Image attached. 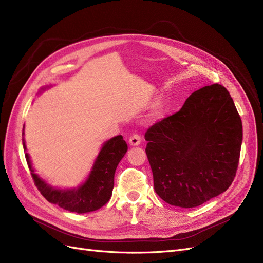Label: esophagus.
I'll return each instance as SVG.
<instances>
[{"label": "esophagus", "instance_id": "34e87169", "mask_svg": "<svg viewBox=\"0 0 263 263\" xmlns=\"http://www.w3.org/2000/svg\"><path fill=\"white\" fill-rule=\"evenodd\" d=\"M140 142H141V136L140 135L134 134L133 136H130L129 143L132 144V146H138V144H140Z\"/></svg>", "mask_w": 263, "mask_h": 263}]
</instances>
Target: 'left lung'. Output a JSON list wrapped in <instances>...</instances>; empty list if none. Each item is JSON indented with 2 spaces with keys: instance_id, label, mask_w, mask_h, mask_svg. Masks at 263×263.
Instances as JSON below:
<instances>
[{
  "instance_id": "left-lung-1",
  "label": "left lung",
  "mask_w": 263,
  "mask_h": 263,
  "mask_svg": "<svg viewBox=\"0 0 263 263\" xmlns=\"http://www.w3.org/2000/svg\"><path fill=\"white\" fill-rule=\"evenodd\" d=\"M144 138L156 193L172 205H200L224 193L236 175L242 125L222 85L197 90Z\"/></svg>"
}]
</instances>
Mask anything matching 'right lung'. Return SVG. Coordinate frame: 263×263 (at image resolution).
I'll use <instances>...</instances> for the list:
<instances>
[{
	"mask_svg": "<svg viewBox=\"0 0 263 263\" xmlns=\"http://www.w3.org/2000/svg\"><path fill=\"white\" fill-rule=\"evenodd\" d=\"M23 146L26 150L25 141H23ZM126 151L127 143L121 135L107 140L99 153L87 182L71 190L54 189L45 184L34 174L29 156L26 153L25 157L34 185L49 202L58 204L69 212L86 213L100 209L110 200L114 187L115 170Z\"/></svg>",
	"mask_w": 263,
	"mask_h": 263,
	"instance_id": "add662e5",
	"label": "right lung"
}]
</instances>
